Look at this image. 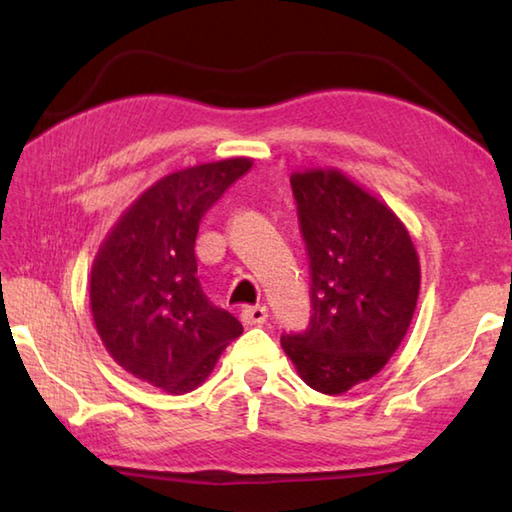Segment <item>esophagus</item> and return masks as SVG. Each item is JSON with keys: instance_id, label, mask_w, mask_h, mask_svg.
<instances>
[{"instance_id": "esophagus-1", "label": "esophagus", "mask_w": 512, "mask_h": 512, "mask_svg": "<svg viewBox=\"0 0 512 512\" xmlns=\"http://www.w3.org/2000/svg\"><path fill=\"white\" fill-rule=\"evenodd\" d=\"M242 321L246 325H262L268 321V310L264 306H253L242 310Z\"/></svg>"}]
</instances>
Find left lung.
Instances as JSON below:
<instances>
[{
    "label": "left lung",
    "instance_id": "obj_1",
    "mask_svg": "<svg viewBox=\"0 0 512 512\" xmlns=\"http://www.w3.org/2000/svg\"><path fill=\"white\" fill-rule=\"evenodd\" d=\"M310 257L312 317L281 347L306 385L345 394L383 369L405 339L420 292L407 226L343 171L290 176Z\"/></svg>",
    "mask_w": 512,
    "mask_h": 512
}]
</instances>
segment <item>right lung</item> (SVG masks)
Masks as SVG:
<instances>
[{
    "label": "right lung",
    "mask_w": 512,
    "mask_h": 512,
    "mask_svg": "<svg viewBox=\"0 0 512 512\" xmlns=\"http://www.w3.org/2000/svg\"><path fill=\"white\" fill-rule=\"evenodd\" d=\"M253 158L173 171L151 184L107 233L90 273V308L105 350L127 374L187 394L244 332L204 295L195 262L202 215Z\"/></svg>",
    "instance_id": "right-lung-1"
}]
</instances>
